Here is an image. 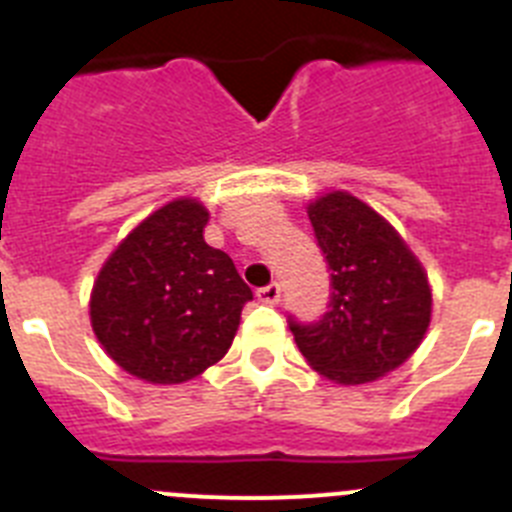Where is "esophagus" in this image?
Listing matches in <instances>:
<instances>
[{
  "instance_id": "1",
  "label": "esophagus",
  "mask_w": 512,
  "mask_h": 512,
  "mask_svg": "<svg viewBox=\"0 0 512 512\" xmlns=\"http://www.w3.org/2000/svg\"><path fill=\"white\" fill-rule=\"evenodd\" d=\"M256 297H259V302H264V305H277L279 297H282V287H279L277 282L266 284V287L256 289Z\"/></svg>"
}]
</instances>
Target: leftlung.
<instances>
[{"mask_svg":"<svg viewBox=\"0 0 512 512\" xmlns=\"http://www.w3.org/2000/svg\"><path fill=\"white\" fill-rule=\"evenodd\" d=\"M330 271L328 310L312 323L289 315L307 364L341 384L384 377L423 341L431 287L423 266L384 217L346 192L307 207Z\"/></svg>","mask_w":512,"mask_h":512,"instance_id":"1","label":"left lung"}]
</instances>
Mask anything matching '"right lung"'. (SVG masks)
I'll return each mask as SVG.
<instances>
[{
	"instance_id": "right-lung-1",
	"label": "right lung",
	"mask_w": 512,
	"mask_h": 512,
	"mask_svg": "<svg viewBox=\"0 0 512 512\" xmlns=\"http://www.w3.org/2000/svg\"><path fill=\"white\" fill-rule=\"evenodd\" d=\"M205 207L176 200L115 248L92 289V328L128 374L153 384L197 377L228 354L253 292L205 243Z\"/></svg>"
}]
</instances>
